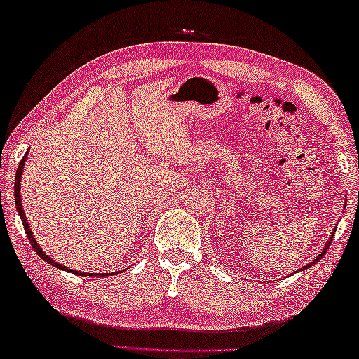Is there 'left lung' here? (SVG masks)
I'll use <instances>...</instances> for the list:
<instances>
[{"mask_svg":"<svg viewBox=\"0 0 359 359\" xmlns=\"http://www.w3.org/2000/svg\"><path fill=\"white\" fill-rule=\"evenodd\" d=\"M332 238H334V232H332V235H331V237H329V240H327V242H326V245H325V248H323V251L320 252V255H318V256H316V257H315V259H313L312 262H310V264H307V266H305V269H307V267H312V266H313V264H316V262H320V259H321V257H323V256H325V255H326V251L329 250V246H331V242H332Z\"/></svg>","mask_w":359,"mask_h":359,"instance_id":"left-lung-1","label":"left lung"}]
</instances>
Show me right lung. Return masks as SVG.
Listing matches in <instances>:
<instances>
[{
	"instance_id": "add662e5",
	"label": "right lung",
	"mask_w": 359,
	"mask_h": 359,
	"mask_svg": "<svg viewBox=\"0 0 359 359\" xmlns=\"http://www.w3.org/2000/svg\"><path fill=\"white\" fill-rule=\"evenodd\" d=\"M27 156H28V151H27V154L23 156V158L20 161L19 167H17L15 181H14V198H15V208H17V211H19V215H20V219H22L23 229H25V233H27V237H28V242L32 243L34 252H36V255L41 257V259H44L46 262H49L50 266H54V267H57V269L65 270V272H72V273H76V275H86V277H109V275H114V272L109 273V275H108V273H89V272L81 273V272H76V270H72V269L65 267V266H62V264H58V262H55L54 259H50V257L47 256L46 252L39 248V245L36 243V240H34L33 233H32V231H30V226H28V221H27V218H25V211H23V208H22V198H20V180H22L23 167H25V158H27Z\"/></svg>"
}]
</instances>
